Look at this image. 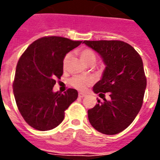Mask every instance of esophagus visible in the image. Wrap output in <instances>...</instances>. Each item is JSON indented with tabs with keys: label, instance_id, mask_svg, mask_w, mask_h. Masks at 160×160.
I'll use <instances>...</instances> for the list:
<instances>
[{
	"label": "esophagus",
	"instance_id": "1",
	"mask_svg": "<svg viewBox=\"0 0 160 160\" xmlns=\"http://www.w3.org/2000/svg\"><path fill=\"white\" fill-rule=\"evenodd\" d=\"M79 97L80 98H84V97H85V96H86V95H85V94H84V93H79Z\"/></svg>",
	"mask_w": 160,
	"mask_h": 160
}]
</instances>
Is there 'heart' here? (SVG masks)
Listing matches in <instances>:
<instances>
[{"label": "heart", "mask_w": 160, "mask_h": 160, "mask_svg": "<svg viewBox=\"0 0 160 160\" xmlns=\"http://www.w3.org/2000/svg\"><path fill=\"white\" fill-rule=\"evenodd\" d=\"M79 55L80 59L83 60V62L86 65L89 64H95L96 61V55L91 49L84 48L79 51ZM70 54L68 53L64 56L62 60V67L64 70L67 68L69 62H70ZM95 82V79L91 75H74L69 80L70 85L72 87L75 88L76 90L84 91L87 89L89 86L93 85Z\"/></svg>", "instance_id": "1"}]
</instances>
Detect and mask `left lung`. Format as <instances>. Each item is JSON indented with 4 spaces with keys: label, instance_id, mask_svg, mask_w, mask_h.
Returning <instances> with one entry per match:
<instances>
[{
    "label": "left lung",
    "instance_id": "left-lung-1",
    "mask_svg": "<svg viewBox=\"0 0 160 160\" xmlns=\"http://www.w3.org/2000/svg\"><path fill=\"white\" fill-rule=\"evenodd\" d=\"M101 55L106 67L102 79L93 88L95 94L110 100H98L88 110L89 121L105 134H116L125 129L141 109L147 80L140 55L129 44L121 41H84Z\"/></svg>",
    "mask_w": 160,
    "mask_h": 160
}]
</instances>
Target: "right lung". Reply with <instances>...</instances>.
<instances>
[{"label": "right lung", "instance_id": "add662e5", "mask_svg": "<svg viewBox=\"0 0 160 160\" xmlns=\"http://www.w3.org/2000/svg\"><path fill=\"white\" fill-rule=\"evenodd\" d=\"M82 41L44 36L28 46L20 57L13 81L16 105L34 129L50 130L63 121L65 111L78 97L77 90L54 93L55 80L63 75L62 60Z\"/></svg>", "mask_w": 160, "mask_h": 160}]
</instances>
